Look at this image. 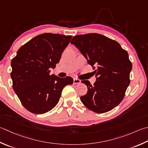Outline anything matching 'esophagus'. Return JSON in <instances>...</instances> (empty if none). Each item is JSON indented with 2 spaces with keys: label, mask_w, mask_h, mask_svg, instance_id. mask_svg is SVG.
<instances>
[{
  "label": "esophagus",
  "mask_w": 148,
  "mask_h": 148,
  "mask_svg": "<svg viewBox=\"0 0 148 148\" xmlns=\"http://www.w3.org/2000/svg\"><path fill=\"white\" fill-rule=\"evenodd\" d=\"M81 83V80L77 78H74V84H79Z\"/></svg>",
  "instance_id": "1"
}]
</instances>
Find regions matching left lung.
<instances>
[{
  "mask_svg": "<svg viewBox=\"0 0 148 148\" xmlns=\"http://www.w3.org/2000/svg\"><path fill=\"white\" fill-rule=\"evenodd\" d=\"M71 43L79 49L93 69L96 66L94 85L88 80L82 81L88 91L81 101L95 113L110 111L123 101L130 83L132 63L128 52L117 42L97 33L75 36Z\"/></svg>",
  "mask_w": 148,
  "mask_h": 148,
  "instance_id": "1",
  "label": "left lung"
}]
</instances>
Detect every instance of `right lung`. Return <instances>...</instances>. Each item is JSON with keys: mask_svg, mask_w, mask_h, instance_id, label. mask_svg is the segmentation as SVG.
Masks as SVG:
<instances>
[{"mask_svg": "<svg viewBox=\"0 0 148 148\" xmlns=\"http://www.w3.org/2000/svg\"><path fill=\"white\" fill-rule=\"evenodd\" d=\"M72 36L39 34L23 45L11 60L13 88L29 112L42 114L50 111L60 100L63 88L74 80L50 75L67 47Z\"/></svg>", "mask_w": 148, "mask_h": 148, "instance_id": "obj_1", "label": "right lung"}]
</instances>
